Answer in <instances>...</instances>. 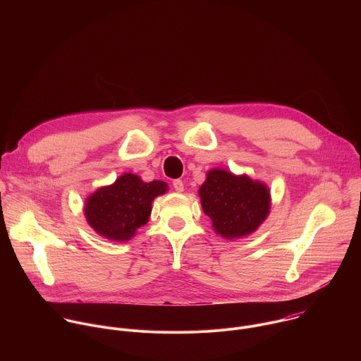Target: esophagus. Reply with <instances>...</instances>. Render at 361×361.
Returning <instances> with one entry per match:
<instances>
[{"instance_id":"esophagus-1","label":"esophagus","mask_w":361,"mask_h":361,"mask_svg":"<svg viewBox=\"0 0 361 361\" xmlns=\"http://www.w3.org/2000/svg\"><path fill=\"white\" fill-rule=\"evenodd\" d=\"M173 187H174V190H176L177 192H183V191H184V184H183L181 180H174V181H173Z\"/></svg>"}]
</instances>
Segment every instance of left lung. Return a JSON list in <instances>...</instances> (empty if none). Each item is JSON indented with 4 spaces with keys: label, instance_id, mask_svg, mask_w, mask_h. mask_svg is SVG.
Wrapping results in <instances>:
<instances>
[{
    "label": "left lung",
    "instance_id": "left-lung-1",
    "mask_svg": "<svg viewBox=\"0 0 361 361\" xmlns=\"http://www.w3.org/2000/svg\"><path fill=\"white\" fill-rule=\"evenodd\" d=\"M205 176L198 190L201 207L223 238L250 235L269 217L271 195L266 183L223 169H213Z\"/></svg>",
    "mask_w": 361,
    "mask_h": 361
}]
</instances>
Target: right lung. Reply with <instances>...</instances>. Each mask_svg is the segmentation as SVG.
<instances>
[{"label": "right lung", "instance_id": "add662e5", "mask_svg": "<svg viewBox=\"0 0 361 361\" xmlns=\"http://www.w3.org/2000/svg\"><path fill=\"white\" fill-rule=\"evenodd\" d=\"M167 190V183L161 180L145 183L135 174L124 173L113 184L102 185L87 197L85 220L102 238L128 241L147 224L154 198L166 194Z\"/></svg>", "mask_w": 361, "mask_h": 361}]
</instances>
